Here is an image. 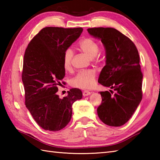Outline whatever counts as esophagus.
Here are the masks:
<instances>
[{"label":"esophagus","mask_w":160,"mask_h":160,"mask_svg":"<svg viewBox=\"0 0 160 160\" xmlns=\"http://www.w3.org/2000/svg\"><path fill=\"white\" fill-rule=\"evenodd\" d=\"M90 94H91V92H90V91H83V93H82L83 96H84V97L89 96Z\"/></svg>","instance_id":"34e87169"}]
</instances>
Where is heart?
Wrapping results in <instances>:
<instances>
[{
    "label": "heart",
    "instance_id": "1",
    "mask_svg": "<svg viewBox=\"0 0 160 160\" xmlns=\"http://www.w3.org/2000/svg\"><path fill=\"white\" fill-rule=\"evenodd\" d=\"M79 49L91 58L96 57L100 52V47L96 40L91 38H85L79 42ZM73 57V52L71 48L64 51L62 58L63 67L65 70H69ZM96 72L93 70L82 71L72 80V85L83 89H89L95 84Z\"/></svg>",
    "mask_w": 160,
    "mask_h": 160
}]
</instances>
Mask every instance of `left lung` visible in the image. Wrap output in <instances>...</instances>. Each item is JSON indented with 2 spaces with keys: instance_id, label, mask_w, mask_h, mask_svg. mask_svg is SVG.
<instances>
[{
  "instance_id": "1",
  "label": "left lung",
  "mask_w": 160,
  "mask_h": 160,
  "mask_svg": "<svg viewBox=\"0 0 160 160\" xmlns=\"http://www.w3.org/2000/svg\"><path fill=\"white\" fill-rule=\"evenodd\" d=\"M91 36L101 40L106 54V64L98 82L116 91H101L102 103L98 117L110 127H121L129 120L142 98V79L140 56L136 47L117 29L97 28L87 29ZM112 92L111 90H109Z\"/></svg>"
}]
</instances>
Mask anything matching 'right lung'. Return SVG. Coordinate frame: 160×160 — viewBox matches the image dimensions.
<instances>
[{
	"label": "right lung",
	"mask_w": 160,
	"mask_h": 160,
	"mask_svg": "<svg viewBox=\"0 0 160 160\" xmlns=\"http://www.w3.org/2000/svg\"><path fill=\"white\" fill-rule=\"evenodd\" d=\"M83 29L48 27L33 37L25 50L22 80L26 107L40 127L58 131L64 128L72 116L74 102L82 98L79 89H71L67 96L57 95L65 75L64 51L79 38Z\"/></svg>",
	"instance_id": "right-lung-1"
}]
</instances>
